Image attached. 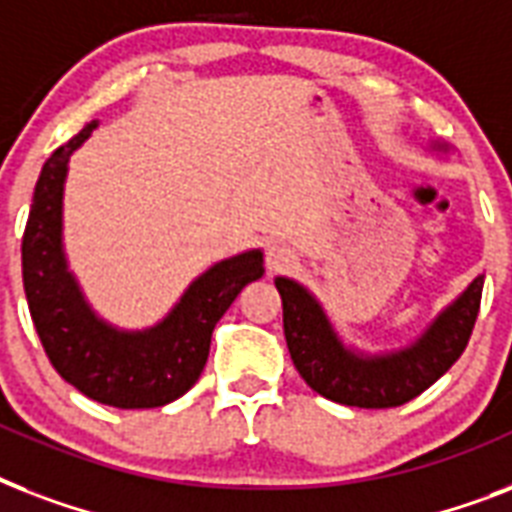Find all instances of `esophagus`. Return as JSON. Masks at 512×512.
Returning a JSON list of instances; mask_svg holds the SVG:
<instances>
[{
  "instance_id": "34e87169",
  "label": "esophagus",
  "mask_w": 512,
  "mask_h": 512,
  "mask_svg": "<svg viewBox=\"0 0 512 512\" xmlns=\"http://www.w3.org/2000/svg\"><path fill=\"white\" fill-rule=\"evenodd\" d=\"M292 263H295V255L284 244H271V247L265 249V265H268V271H284Z\"/></svg>"
}]
</instances>
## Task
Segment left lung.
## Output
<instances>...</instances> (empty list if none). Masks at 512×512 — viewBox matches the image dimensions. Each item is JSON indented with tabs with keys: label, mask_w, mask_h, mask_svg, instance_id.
Here are the masks:
<instances>
[{
	"label": "left lung",
	"mask_w": 512,
	"mask_h": 512,
	"mask_svg": "<svg viewBox=\"0 0 512 512\" xmlns=\"http://www.w3.org/2000/svg\"><path fill=\"white\" fill-rule=\"evenodd\" d=\"M446 151V146L433 143ZM284 305V337L297 372L319 396L358 409H390L428 390L462 356L481 308L484 276L470 281L412 345L361 353L345 345L316 297L295 279L276 276Z\"/></svg>",
	"instance_id": "1"
}]
</instances>
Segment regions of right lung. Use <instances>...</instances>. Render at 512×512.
I'll return each mask as SVG.
<instances>
[{
  "instance_id": "add662e5",
  "label": "right lung",
  "mask_w": 512,
  "mask_h": 512,
  "mask_svg": "<svg viewBox=\"0 0 512 512\" xmlns=\"http://www.w3.org/2000/svg\"><path fill=\"white\" fill-rule=\"evenodd\" d=\"M98 122L44 162L23 233V289L42 348L55 372L84 396L116 409H154L193 388L207 364L212 329L241 289L265 273L263 252L220 260L191 281L159 324L119 329L92 311L63 249L68 159Z\"/></svg>"
}]
</instances>
